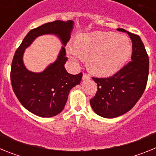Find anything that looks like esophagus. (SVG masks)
I'll list each match as a JSON object with an SVG mask.
<instances>
[{"label": "esophagus", "mask_w": 156, "mask_h": 156, "mask_svg": "<svg viewBox=\"0 0 156 156\" xmlns=\"http://www.w3.org/2000/svg\"><path fill=\"white\" fill-rule=\"evenodd\" d=\"M90 76L87 75V73L83 74V80H88V79H90Z\"/></svg>", "instance_id": "1"}]
</instances>
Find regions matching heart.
<instances>
[{
    "label": "heart",
    "instance_id": "1",
    "mask_svg": "<svg viewBox=\"0 0 156 156\" xmlns=\"http://www.w3.org/2000/svg\"><path fill=\"white\" fill-rule=\"evenodd\" d=\"M131 53L127 37L114 33L80 34L76 44L68 46L69 55L73 61L88 58L90 70L101 76H108L119 71L127 62Z\"/></svg>",
    "mask_w": 156,
    "mask_h": 156
}]
</instances>
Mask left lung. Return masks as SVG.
Returning a JSON list of instances; mask_svg holds the SVG:
<instances>
[{
	"label": "left lung",
	"mask_w": 156,
	"mask_h": 156,
	"mask_svg": "<svg viewBox=\"0 0 156 156\" xmlns=\"http://www.w3.org/2000/svg\"><path fill=\"white\" fill-rule=\"evenodd\" d=\"M132 41L131 61L107 78L92 79L98 90L90 101L96 114L104 118H115L131 109L145 90L148 82L149 58L138 35L123 30Z\"/></svg>",
	"instance_id": "1"
}]
</instances>
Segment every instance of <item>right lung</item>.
<instances>
[{
    "mask_svg": "<svg viewBox=\"0 0 156 156\" xmlns=\"http://www.w3.org/2000/svg\"><path fill=\"white\" fill-rule=\"evenodd\" d=\"M73 21L48 23L28 33L13 57L11 68V81L15 94L22 105L32 113L41 117H52L64 108L70 90L80 83L83 73L72 75L66 71L68 60L63 46L57 60L44 71L36 74L27 70L22 61L24 49L39 35L55 34L66 46L70 39Z\"/></svg>",
    "mask_w": 156,
    "mask_h": 156,
    "instance_id": "obj_1",
    "label": "right lung"
}]
</instances>
